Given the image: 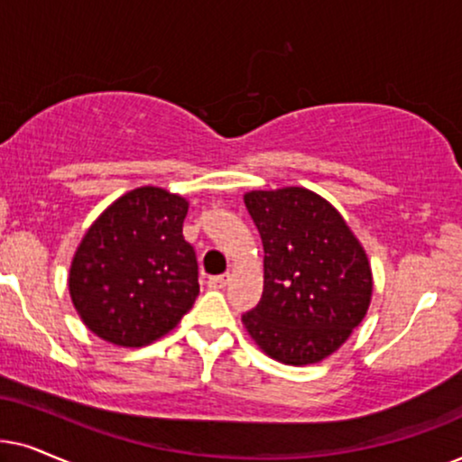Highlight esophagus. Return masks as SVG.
<instances>
[{
	"label": "esophagus",
	"instance_id": "1",
	"mask_svg": "<svg viewBox=\"0 0 462 462\" xmlns=\"http://www.w3.org/2000/svg\"><path fill=\"white\" fill-rule=\"evenodd\" d=\"M227 282H230V274H219V276H211V279H208V285H211L213 289H224Z\"/></svg>",
	"mask_w": 462,
	"mask_h": 462
}]
</instances>
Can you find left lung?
I'll list each match as a JSON object with an SVG mask.
<instances>
[{
  "label": "left lung",
  "mask_w": 462,
  "mask_h": 462,
  "mask_svg": "<svg viewBox=\"0 0 462 462\" xmlns=\"http://www.w3.org/2000/svg\"><path fill=\"white\" fill-rule=\"evenodd\" d=\"M245 205L263 243V293L243 323L287 365L319 364L364 321L372 268L346 221L306 188L254 189Z\"/></svg>",
  "instance_id": "1"
}]
</instances>
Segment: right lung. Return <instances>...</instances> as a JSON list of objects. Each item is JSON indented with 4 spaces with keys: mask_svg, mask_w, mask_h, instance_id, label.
<instances>
[{
    "mask_svg": "<svg viewBox=\"0 0 462 462\" xmlns=\"http://www.w3.org/2000/svg\"><path fill=\"white\" fill-rule=\"evenodd\" d=\"M188 200L143 186L98 215L73 255L69 293L92 334L145 346L192 309L199 285L194 247L183 238Z\"/></svg>",
    "mask_w": 462,
    "mask_h": 462,
    "instance_id": "add662e5",
    "label": "right lung"
}]
</instances>
